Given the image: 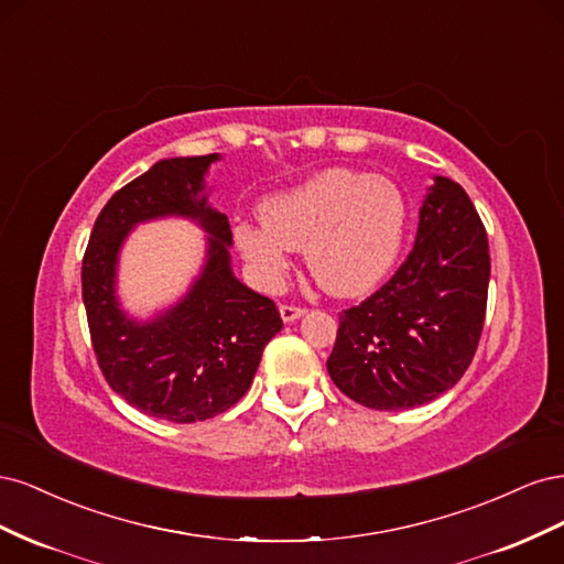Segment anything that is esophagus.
<instances>
[{
	"label": "esophagus",
	"mask_w": 564,
	"mask_h": 564,
	"mask_svg": "<svg viewBox=\"0 0 564 564\" xmlns=\"http://www.w3.org/2000/svg\"><path fill=\"white\" fill-rule=\"evenodd\" d=\"M280 315H282L284 322H294V319H299L301 315H305V308H301V305L282 303V305H280Z\"/></svg>",
	"instance_id": "34e87169"
}]
</instances>
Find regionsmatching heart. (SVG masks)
I'll return each mask as SVG.
<instances>
[{
    "label": "heart",
    "mask_w": 564,
    "mask_h": 564,
    "mask_svg": "<svg viewBox=\"0 0 564 564\" xmlns=\"http://www.w3.org/2000/svg\"><path fill=\"white\" fill-rule=\"evenodd\" d=\"M263 224L240 220L235 245L268 286L282 282L289 249L305 251L313 280L334 296L377 286L404 245L409 209L395 181L332 166L261 204Z\"/></svg>",
    "instance_id": "b5f03b06"
}]
</instances>
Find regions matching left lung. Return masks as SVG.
Wrapping results in <instances>:
<instances>
[{
  "label": "left lung",
  "instance_id": "obj_1",
  "mask_svg": "<svg viewBox=\"0 0 564 564\" xmlns=\"http://www.w3.org/2000/svg\"><path fill=\"white\" fill-rule=\"evenodd\" d=\"M489 245L464 187L435 176L414 249L379 292L338 315L336 388L379 412L435 400L464 377L482 336Z\"/></svg>",
  "mask_w": 564,
  "mask_h": 564
}]
</instances>
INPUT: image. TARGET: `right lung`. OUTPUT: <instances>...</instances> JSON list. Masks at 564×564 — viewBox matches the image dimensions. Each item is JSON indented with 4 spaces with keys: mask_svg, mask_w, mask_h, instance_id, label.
<instances>
[{
    "mask_svg": "<svg viewBox=\"0 0 564 564\" xmlns=\"http://www.w3.org/2000/svg\"><path fill=\"white\" fill-rule=\"evenodd\" d=\"M216 160H162L127 183L98 214L82 261V299L106 381L143 414L172 423L230 409L249 390L265 344L282 329L278 305L232 275L228 216L204 195V174ZM162 215L193 217L210 232L208 263L174 310L135 323L113 296L116 256L135 223Z\"/></svg>",
    "mask_w": 564,
    "mask_h": 564,
    "instance_id": "right-lung-1",
    "label": "right lung"
}]
</instances>
